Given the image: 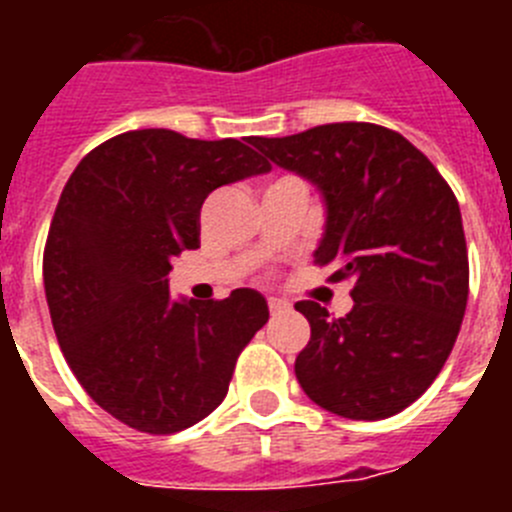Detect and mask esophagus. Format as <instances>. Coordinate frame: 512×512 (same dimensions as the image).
Masks as SVG:
<instances>
[{
	"instance_id": "1",
	"label": "esophagus",
	"mask_w": 512,
	"mask_h": 512,
	"mask_svg": "<svg viewBox=\"0 0 512 512\" xmlns=\"http://www.w3.org/2000/svg\"><path fill=\"white\" fill-rule=\"evenodd\" d=\"M266 302H269V312H271V315H279V312H287L289 307H292L287 300H279V297H269V300H266Z\"/></svg>"
}]
</instances>
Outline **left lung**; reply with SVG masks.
I'll return each instance as SVG.
<instances>
[{
  "label": "left lung",
  "mask_w": 512,
  "mask_h": 512,
  "mask_svg": "<svg viewBox=\"0 0 512 512\" xmlns=\"http://www.w3.org/2000/svg\"><path fill=\"white\" fill-rule=\"evenodd\" d=\"M253 146L318 184L328 220L315 264L338 266L330 282H354V310L343 318L312 300L295 305L310 320L297 382L343 418L400 413L438 377L467 310L469 256L454 192L423 151L374 122H330Z\"/></svg>",
  "instance_id": "left-lung-1"
}]
</instances>
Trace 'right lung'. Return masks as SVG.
Listing matches in <instances>:
<instances>
[{
	"instance_id": "obj_1",
	"label": "right lung",
	"mask_w": 512,
	"mask_h": 512,
	"mask_svg": "<svg viewBox=\"0 0 512 512\" xmlns=\"http://www.w3.org/2000/svg\"><path fill=\"white\" fill-rule=\"evenodd\" d=\"M253 140L115 135L81 158L53 212L43 282L66 364L99 408L140 433L207 418L269 320L253 289L174 302L166 279L174 256L200 248L207 194L271 169Z\"/></svg>"
}]
</instances>
